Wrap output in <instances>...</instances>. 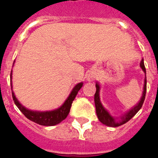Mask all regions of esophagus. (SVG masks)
Listing matches in <instances>:
<instances>
[{
  "instance_id": "34e87169",
  "label": "esophagus",
  "mask_w": 158,
  "mask_h": 158,
  "mask_svg": "<svg viewBox=\"0 0 158 158\" xmlns=\"http://www.w3.org/2000/svg\"><path fill=\"white\" fill-rule=\"evenodd\" d=\"M88 79V80H90V79H90V78H88V79Z\"/></svg>"
}]
</instances>
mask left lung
<instances>
[{
	"label": "left lung",
	"instance_id": "left-lung-1",
	"mask_svg": "<svg viewBox=\"0 0 158 158\" xmlns=\"http://www.w3.org/2000/svg\"><path fill=\"white\" fill-rule=\"evenodd\" d=\"M140 67L142 68V69L143 70V71L145 73V65H144V60L143 59L142 60L141 63H140ZM96 87V92L94 94V104H95V108H96V114H97V116H98V120L102 123V124L107 126V127H117L119 126H122V125L125 124L126 123H127L129 120L132 118L134 115L136 114L138 112L141 108H142V105H143L144 100L145 98V94H146V75H145V84H144V89H143V94H142V98L140 100L136 106H134V107L131 108V109L127 111V113L123 115V117L121 118L120 121H116L111 115L108 113V111L105 108L103 107V106L102 105L101 102H100V98H99V85L98 83H96L95 84Z\"/></svg>",
	"mask_w": 158,
	"mask_h": 158
}]
</instances>
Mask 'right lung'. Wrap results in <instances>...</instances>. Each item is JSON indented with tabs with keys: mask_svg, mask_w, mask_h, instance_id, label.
Segmentation results:
<instances>
[{
	"mask_svg": "<svg viewBox=\"0 0 158 158\" xmlns=\"http://www.w3.org/2000/svg\"><path fill=\"white\" fill-rule=\"evenodd\" d=\"M10 77L11 79H12V71H11ZM82 87H83V83H78L73 88V90L71 92L70 95L68 96V98H67L65 102L60 108L55 110H52V111L40 112L30 110L23 106L19 102L13 91H12V95H13V101H14L16 106L19 108L20 111L24 114V115L27 118L32 121L34 123H37V124L41 125V126H48V127H49V126H55V125L59 124L67 118V116H68L70 112L71 103L75 99V96L77 95L78 91L80 90ZM11 88H12V86H11Z\"/></svg>",
	"mask_w": 158,
	"mask_h": 158,
	"instance_id": "add662e5",
	"label": "right lung"
}]
</instances>
